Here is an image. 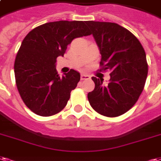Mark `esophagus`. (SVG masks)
Here are the masks:
<instances>
[{"label": "esophagus", "mask_w": 161, "mask_h": 161, "mask_svg": "<svg viewBox=\"0 0 161 161\" xmlns=\"http://www.w3.org/2000/svg\"><path fill=\"white\" fill-rule=\"evenodd\" d=\"M81 80H89L90 78V77L89 75L86 74H81Z\"/></svg>", "instance_id": "obj_1"}]
</instances>
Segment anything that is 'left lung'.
Instances as JSON below:
<instances>
[{"instance_id": "obj_1", "label": "left lung", "mask_w": 161, "mask_h": 161, "mask_svg": "<svg viewBox=\"0 0 161 161\" xmlns=\"http://www.w3.org/2000/svg\"><path fill=\"white\" fill-rule=\"evenodd\" d=\"M98 45L101 71L109 70L110 81L92 77L95 89L88 94L93 109L106 117H118L135 105L143 90L147 63L143 47L131 32L110 22L87 21Z\"/></svg>"}]
</instances>
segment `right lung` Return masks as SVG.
<instances>
[{
	"instance_id": "obj_1",
	"label": "right lung",
	"mask_w": 161,
	"mask_h": 161,
	"mask_svg": "<svg viewBox=\"0 0 161 161\" xmlns=\"http://www.w3.org/2000/svg\"><path fill=\"white\" fill-rule=\"evenodd\" d=\"M90 34L86 21L66 20L44 24L27 34L16 55L14 74L20 96L33 113L48 117L66 106L80 74L71 69L59 77L56 59L74 38Z\"/></svg>"
}]
</instances>
